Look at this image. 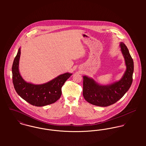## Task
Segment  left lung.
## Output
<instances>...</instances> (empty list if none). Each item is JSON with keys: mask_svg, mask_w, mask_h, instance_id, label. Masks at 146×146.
<instances>
[{"mask_svg": "<svg viewBox=\"0 0 146 146\" xmlns=\"http://www.w3.org/2000/svg\"><path fill=\"white\" fill-rule=\"evenodd\" d=\"M120 47L125 60L126 70L119 81L101 85L92 78L83 76L84 98L89 104L100 107L110 106L120 100L129 89L133 82L134 62L125 44L121 42Z\"/></svg>", "mask_w": 146, "mask_h": 146, "instance_id": "obj_1", "label": "left lung"}]
</instances>
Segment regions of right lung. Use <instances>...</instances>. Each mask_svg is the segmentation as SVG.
<instances>
[{
    "instance_id": "add662e5",
    "label": "right lung",
    "mask_w": 146,
    "mask_h": 146,
    "mask_svg": "<svg viewBox=\"0 0 146 146\" xmlns=\"http://www.w3.org/2000/svg\"><path fill=\"white\" fill-rule=\"evenodd\" d=\"M20 55L21 48L19 49L12 68L13 84L17 93L27 102L37 107L56 102L61 96L63 85L72 74L66 72L42 84L27 83L22 78L19 71Z\"/></svg>"
}]
</instances>
